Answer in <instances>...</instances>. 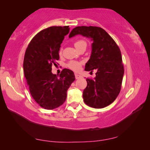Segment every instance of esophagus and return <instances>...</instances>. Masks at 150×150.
Instances as JSON below:
<instances>
[{
    "label": "esophagus",
    "instance_id": "1",
    "mask_svg": "<svg viewBox=\"0 0 150 150\" xmlns=\"http://www.w3.org/2000/svg\"><path fill=\"white\" fill-rule=\"evenodd\" d=\"M75 77H76V79H81V78H82V76L79 75V74H76Z\"/></svg>",
    "mask_w": 150,
    "mask_h": 150
}]
</instances>
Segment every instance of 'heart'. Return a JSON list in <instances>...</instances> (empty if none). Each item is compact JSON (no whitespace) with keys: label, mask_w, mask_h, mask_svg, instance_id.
Instances as JSON below:
<instances>
[{"label":"heart","mask_w":150,"mask_h":150,"mask_svg":"<svg viewBox=\"0 0 150 150\" xmlns=\"http://www.w3.org/2000/svg\"><path fill=\"white\" fill-rule=\"evenodd\" d=\"M74 46L76 49H79L82 46H86L87 47V42H85V40H77L76 42L74 43ZM62 52V49L60 50V54ZM83 65V62L82 61H69L67 64V67H69V69H72V70L75 71H79L81 69V66Z\"/></svg>","instance_id":"heart-1"}]
</instances>
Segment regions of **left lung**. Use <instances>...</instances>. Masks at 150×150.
I'll return each mask as SVG.
<instances>
[{"label":"left lung","mask_w":150,"mask_h":150,"mask_svg":"<svg viewBox=\"0 0 150 150\" xmlns=\"http://www.w3.org/2000/svg\"><path fill=\"white\" fill-rule=\"evenodd\" d=\"M81 35L91 39V54L85 71L96 69L93 79H87L83 91L85 103L95 108H102L112 103L120 93L124 69L121 51L115 42L103 28L97 26H77L69 38Z\"/></svg>","instance_id":"1"}]
</instances>
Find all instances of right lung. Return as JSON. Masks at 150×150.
Returning a JSON list of instances; mask_svg holds the SVG:
<instances>
[{
  "label": "right lung",
  "mask_w": 150,
  "mask_h": 150,
  "mask_svg": "<svg viewBox=\"0 0 150 150\" xmlns=\"http://www.w3.org/2000/svg\"><path fill=\"white\" fill-rule=\"evenodd\" d=\"M69 32V26H50L41 30L30 41L24 54V76L30 93L45 109L62 105L75 80L74 74L69 69H63L59 76L51 71L52 65L59 59L61 43Z\"/></svg>",
  "instance_id": "right-lung-1"
}]
</instances>
